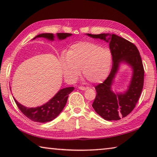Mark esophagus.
I'll use <instances>...</instances> for the list:
<instances>
[{"label":"esophagus","instance_id":"obj_1","mask_svg":"<svg viewBox=\"0 0 157 157\" xmlns=\"http://www.w3.org/2000/svg\"><path fill=\"white\" fill-rule=\"evenodd\" d=\"M78 88H79V89H80V90H83V91H84V90H86V89H87V87H84V86H79Z\"/></svg>","mask_w":157,"mask_h":157}]
</instances>
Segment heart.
Here are the masks:
<instances>
[{"mask_svg":"<svg viewBox=\"0 0 157 157\" xmlns=\"http://www.w3.org/2000/svg\"><path fill=\"white\" fill-rule=\"evenodd\" d=\"M112 56L109 49L90 41L73 44L66 55L61 57L60 64L66 80L75 82L82 75L91 83H100L109 73Z\"/></svg>","mask_w":157,"mask_h":157,"instance_id":"obj_1","label":"heart"}]
</instances>
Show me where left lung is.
I'll return each instance as SVG.
<instances>
[{
  "label": "left lung",
  "mask_w": 157,
  "mask_h": 157,
  "mask_svg": "<svg viewBox=\"0 0 157 157\" xmlns=\"http://www.w3.org/2000/svg\"><path fill=\"white\" fill-rule=\"evenodd\" d=\"M87 35L109 43L113 66L107 78L95 86L96 96L92 107L98 114L107 121H118L132 112L140 98L144 83V68L139 50L132 42L116 34H100ZM107 36H110L108 38ZM121 62L133 69L129 89L124 94H115L111 90L113 79Z\"/></svg>",
  "instance_id": "8db88e82"
}]
</instances>
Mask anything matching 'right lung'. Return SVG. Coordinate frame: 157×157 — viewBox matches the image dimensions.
<instances>
[{
	"label": "right lung",
	"instance_id": "right-lung-1",
	"mask_svg": "<svg viewBox=\"0 0 157 157\" xmlns=\"http://www.w3.org/2000/svg\"><path fill=\"white\" fill-rule=\"evenodd\" d=\"M71 35L72 34L70 33H57V36L59 40H62ZM38 37H44L51 41L54 40V35L52 33L40 34L34 37V39ZM73 90L74 87H67L60 89L57 94L46 104L34 108L25 107L18 103L15 98L14 100L18 109L27 118L37 123H47L54 120L61 113L67 102L68 95Z\"/></svg>",
	"mask_w": 157,
	"mask_h": 157
}]
</instances>
